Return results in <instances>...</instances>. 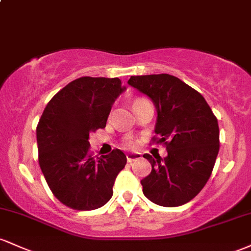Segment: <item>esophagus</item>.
<instances>
[{"label":"esophagus","instance_id":"1","mask_svg":"<svg viewBox=\"0 0 251 251\" xmlns=\"http://www.w3.org/2000/svg\"><path fill=\"white\" fill-rule=\"evenodd\" d=\"M140 157H142L140 153H128V154H126V158H127L128 163H132V162H134V160L140 159Z\"/></svg>","mask_w":251,"mask_h":251}]
</instances>
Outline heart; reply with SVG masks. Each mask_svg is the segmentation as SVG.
Here are the masks:
<instances>
[{
    "instance_id": "heart-1",
    "label": "heart",
    "mask_w": 251,
    "mask_h": 251,
    "mask_svg": "<svg viewBox=\"0 0 251 251\" xmlns=\"http://www.w3.org/2000/svg\"><path fill=\"white\" fill-rule=\"evenodd\" d=\"M144 100H145V99H137V100H135V101L134 102H139V101H144ZM131 140H129V139H127V140H126V145H131Z\"/></svg>"
}]
</instances>
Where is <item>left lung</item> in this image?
Returning a JSON list of instances; mask_svg holds the SVG:
<instances>
[{
    "label": "left lung",
    "mask_w": 251,
    "mask_h": 251,
    "mask_svg": "<svg viewBox=\"0 0 251 251\" xmlns=\"http://www.w3.org/2000/svg\"><path fill=\"white\" fill-rule=\"evenodd\" d=\"M127 83L146 94L157 108L152 140L168 150L164 159L145 153L151 174L142 179L150 201L174 208L188 203L204 188L220 151L217 118L203 96L170 74L131 76Z\"/></svg>",
    "instance_id": "obj_1"
}]
</instances>
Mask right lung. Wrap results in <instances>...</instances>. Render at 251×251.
Listing matches in <instances>:
<instances>
[{
    "label": "right lung",
    "instance_id": "obj_1",
    "mask_svg": "<svg viewBox=\"0 0 251 251\" xmlns=\"http://www.w3.org/2000/svg\"><path fill=\"white\" fill-rule=\"evenodd\" d=\"M125 89L118 77L82 76L46 106L36 127L39 164L63 205L87 211L111 200L114 180L127 159L118 149L94 157L88 139L92 132L105 127L112 105Z\"/></svg>",
    "mask_w": 251,
    "mask_h": 251
}]
</instances>
